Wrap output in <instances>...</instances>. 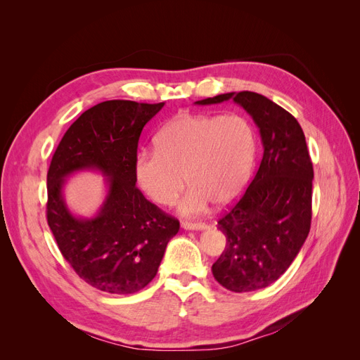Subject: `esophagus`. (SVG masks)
Segmentation results:
<instances>
[{"label": "esophagus", "instance_id": "obj_1", "mask_svg": "<svg viewBox=\"0 0 360 360\" xmlns=\"http://www.w3.org/2000/svg\"><path fill=\"white\" fill-rule=\"evenodd\" d=\"M181 226L184 228V230H188V231H200V230H205V228H207L205 224H201V222H188V221H183Z\"/></svg>", "mask_w": 360, "mask_h": 360}]
</instances>
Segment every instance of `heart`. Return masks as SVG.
<instances>
[{"mask_svg":"<svg viewBox=\"0 0 360 360\" xmlns=\"http://www.w3.org/2000/svg\"><path fill=\"white\" fill-rule=\"evenodd\" d=\"M257 139L240 115L181 114L156 135V150L139 151L136 181L160 205L176 202L184 216L202 214L212 202L224 207L245 192L254 171Z\"/></svg>","mask_w":360,"mask_h":360,"instance_id":"heart-1","label":"heart"}]
</instances>
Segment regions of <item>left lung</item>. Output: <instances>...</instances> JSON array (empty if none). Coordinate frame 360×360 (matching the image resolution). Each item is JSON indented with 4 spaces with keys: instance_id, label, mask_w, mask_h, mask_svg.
I'll return each instance as SVG.
<instances>
[{
    "instance_id": "1",
    "label": "left lung",
    "mask_w": 360,
    "mask_h": 360,
    "mask_svg": "<svg viewBox=\"0 0 360 360\" xmlns=\"http://www.w3.org/2000/svg\"><path fill=\"white\" fill-rule=\"evenodd\" d=\"M230 99L254 120L264 153L240 201L217 222L226 246L212 271L226 290L246 292L274 284L307 240L314 169L297 120L266 96L225 93L195 103Z\"/></svg>"
}]
</instances>
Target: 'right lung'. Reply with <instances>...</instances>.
I'll list each match as a JSON object with an SVG mask.
<instances>
[{
  "mask_svg": "<svg viewBox=\"0 0 360 360\" xmlns=\"http://www.w3.org/2000/svg\"><path fill=\"white\" fill-rule=\"evenodd\" d=\"M165 102L106 101L86 110L68 129L48 171V225L63 257L91 287L134 294L158 274L177 219L136 188L139 135ZM82 170L105 177L104 202L90 218L75 215L63 197L67 180Z\"/></svg>",
  "mask_w": 360,
  "mask_h": 360,
  "instance_id": "right-lung-1",
  "label": "right lung"
}]
</instances>
